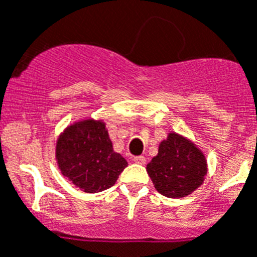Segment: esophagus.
I'll list each match as a JSON object with an SVG mask.
<instances>
[{"label": "esophagus", "mask_w": 257, "mask_h": 257, "mask_svg": "<svg viewBox=\"0 0 257 257\" xmlns=\"http://www.w3.org/2000/svg\"><path fill=\"white\" fill-rule=\"evenodd\" d=\"M134 162L137 163V164H146V158L144 156H137V158H134Z\"/></svg>", "instance_id": "esophagus-1"}]
</instances>
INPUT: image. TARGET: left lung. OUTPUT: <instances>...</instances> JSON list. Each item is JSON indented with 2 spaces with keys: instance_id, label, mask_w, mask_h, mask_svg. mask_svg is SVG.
<instances>
[{
  "instance_id": "8db88e82",
  "label": "left lung",
  "mask_w": 257,
  "mask_h": 257,
  "mask_svg": "<svg viewBox=\"0 0 257 257\" xmlns=\"http://www.w3.org/2000/svg\"><path fill=\"white\" fill-rule=\"evenodd\" d=\"M147 172L160 194L181 198L203 182L206 159L192 142L171 133L159 146V154L147 164Z\"/></svg>"
}]
</instances>
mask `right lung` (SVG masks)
Returning a JSON list of instances; mask_svg holds the SVG:
<instances>
[{
	"instance_id": "add662e5",
	"label": "right lung",
	"mask_w": 257,
	"mask_h": 257,
	"mask_svg": "<svg viewBox=\"0 0 257 257\" xmlns=\"http://www.w3.org/2000/svg\"><path fill=\"white\" fill-rule=\"evenodd\" d=\"M56 159L61 173L86 193L111 188L127 167L124 158L113 151L105 123L93 119L77 122L61 134Z\"/></svg>"
}]
</instances>
